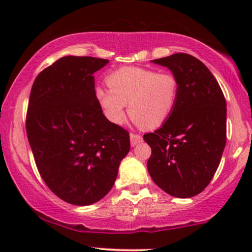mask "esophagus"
<instances>
[{"instance_id":"obj_1","label":"esophagus","mask_w":252,"mask_h":252,"mask_svg":"<svg viewBox=\"0 0 252 252\" xmlns=\"http://www.w3.org/2000/svg\"><path fill=\"white\" fill-rule=\"evenodd\" d=\"M141 142H142V136L137 134H130V143H131L132 147L137 146Z\"/></svg>"}]
</instances>
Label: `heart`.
<instances>
[{
    "label": "heart",
    "mask_w": 252,
    "mask_h": 252,
    "mask_svg": "<svg viewBox=\"0 0 252 252\" xmlns=\"http://www.w3.org/2000/svg\"><path fill=\"white\" fill-rule=\"evenodd\" d=\"M109 89H96L97 102L112 123L124 121L129 114L147 129L162 126L174 111L179 98V79L170 72L143 67H122L106 77Z\"/></svg>",
    "instance_id": "heart-1"
}]
</instances>
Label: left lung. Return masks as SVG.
Wrapping results in <instances>:
<instances>
[{
	"instance_id": "1",
	"label": "left lung",
	"mask_w": 252,
	"mask_h": 252,
	"mask_svg": "<svg viewBox=\"0 0 252 252\" xmlns=\"http://www.w3.org/2000/svg\"><path fill=\"white\" fill-rule=\"evenodd\" d=\"M179 79L174 111L154 132L147 167L153 181L175 198H190L212 180L226 143V102L209 68L186 53L152 60Z\"/></svg>"
}]
</instances>
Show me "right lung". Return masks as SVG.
Masks as SVG:
<instances>
[{
    "instance_id": "1",
    "label": "right lung",
    "mask_w": 252,
    "mask_h": 252,
    "mask_svg": "<svg viewBox=\"0 0 252 252\" xmlns=\"http://www.w3.org/2000/svg\"><path fill=\"white\" fill-rule=\"evenodd\" d=\"M109 60L60 58L32 86L26 130L37 170L63 201H99L117 178L130 150L129 132L104 116L94 73Z\"/></svg>"
}]
</instances>
